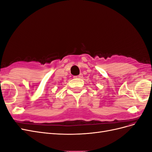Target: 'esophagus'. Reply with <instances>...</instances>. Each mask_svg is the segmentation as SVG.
Here are the masks:
<instances>
[{
  "instance_id": "esophagus-1",
  "label": "esophagus",
  "mask_w": 152,
  "mask_h": 152,
  "mask_svg": "<svg viewBox=\"0 0 152 152\" xmlns=\"http://www.w3.org/2000/svg\"><path fill=\"white\" fill-rule=\"evenodd\" d=\"M82 77H83V75H82V73H80V75H77V76H75V78H77V79H82Z\"/></svg>"
}]
</instances>
